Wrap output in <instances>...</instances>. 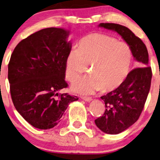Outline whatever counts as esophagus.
Wrapping results in <instances>:
<instances>
[{"instance_id": "esophagus-1", "label": "esophagus", "mask_w": 160, "mask_h": 160, "mask_svg": "<svg viewBox=\"0 0 160 160\" xmlns=\"http://www.w3.org/2000/svg\"><path fill=\"white\" fill-rule=\"evenodd\" d=\"M82 99H83L84 101L86 102H91L92 100V98L91 97H82Z\"/></svg>"}]
</instances>
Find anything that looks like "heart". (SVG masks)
<instances>
[{
    "label": "heart",
    "mask_w": 160,
    "mask_h": 160,
    "mask_svg": "<svg viewBox=\"0 0 160 160\" xmlns=\"http://www.w3.org/2000/svg\"><path fill=\"white\" fill-rule=\"evenodd\" d=\"M133 55L124 42L105 33H93L84 37L78 49H72L66 58V76L73 82L88 70L87 75L73 85L76 92L91 94L102 89L114 90L125 81L130 72Z\"/></svg>",
    "instance_id": "b5f03b06"
}]
</instances>
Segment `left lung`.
I'll list each match as a JSON object with an SVG mask.
<instances>
[{
  "label": "left lung",
  "instance_id": "1",
  "mask_svg": "<svg viewBox=\"0 0 160 160\" xmlns=\"http://www.w3.org/2000/svg\"><path fill=\"white\" fill-rule=\"evenodd\" d=\"M99 27L118 33L130 46L132 55L140 67L129 73L125 81L114 91L101 97L105 111L95 120L103 132L116 135L135 123L141 114L152 82V69L148 67V53L145 44L128 28L115 23H100Z\"/></svg>",
  "mask_w": 160,
  "mask_h": 160
}]
</instances>
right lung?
Here are the masks:
<instances>
[{
	"label": "right lung",
	"instance_id": "add662e5",
	"mask_svg": "<svg viewBox=\"0 0 160 160\" xmlns=\"http://www.w3.org/2000/svg\"><path fill=\"white\" fill-rule=\"evenodd\" d=\"M69 31L48 28L19 43L8 66L10 93L16 110L40 129L58 124L75 96L58 93L67 88L66 58L72 49Z\"/></svg>",
	"mask_w": 160,
	"mask_h": 160
}]
</instances>
